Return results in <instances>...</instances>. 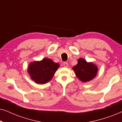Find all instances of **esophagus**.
Listing matches in <instances>:
<instances>
[{"instance_id":"esophagus-1","label":"esophagus","mask_w":122,"mask_h":122,"mask_svg":"<svg viewBox=\"0 0 122 122\" xmlns=\"http://www.w3.org/2000/svg\"><path fill=\"white\" fill-rule=\"evenodd\" d=\"M63 66H64V67H66V68L68 67V64L66 62H64V63H63Z\"/></svg>"}]
</instances>
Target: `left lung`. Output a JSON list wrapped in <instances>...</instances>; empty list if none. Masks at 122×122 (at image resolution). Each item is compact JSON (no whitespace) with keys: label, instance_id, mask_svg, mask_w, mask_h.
<instances>
[{"label":"left lung","instance_id":"8db88e82","mask_svg":"<svg viewBox=\"0 0 122 122\" xmlns=\"http://www.w3.org/2000/svg\"><path fill=\"white\" fill-rule=\"evenodd\" d=\"M75 74L82 82L89 81L96 77L98 73V66L92 62H87L84 58L78 59V63L73 67Z\"/></svg>","mask_w":122,"mask_h":122}]
</instances>
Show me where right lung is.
Instances as JSON below:
<instances>
[{
	"label": "right lung",
	"instance_id": "obj_1",
	"mask_svg": "<svg viewBox=\"0 0 122 122\" xmlns=\"http://www.w3.org/2000/svg\"><path fill=\"white\" fill-rule=\"evenodd\" d=\"M59 66V63H54L49 58H45L41 61L30 63L27 71L35 83L43 84L52 79Z\"/></svg>",
	"mask_w": 122,
	"mask_h": 122
}]
</instances>
